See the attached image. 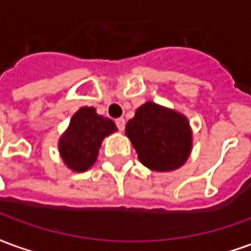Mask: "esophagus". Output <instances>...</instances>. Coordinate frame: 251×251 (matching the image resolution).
I'll use <instances>...</instances> for the list:
<instances>
[{
  "mask_svg": "<svg viewBox=\"0 0 251 251\" xmlns=\"http://www.w3.org/2000/svg\"><path fill=\"white\" fill-rule=\"evenodd\" d=\"M115 125L118 127V130L122 131L125 129V120L124 118H118V120H115Z\"/></svg>",
  "mask_w": 251,
  "mask_h": 251,
  "instance_id": "esophagus-1",
  "label": "esophagus"
}]
</instances>
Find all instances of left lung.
<instances>
[{
  "label": "left lung",
  "instance_id": "left-lung-1",
  "mask_svg": "<svg viewBox=\"0 0 251 251\" xmlns=\"http://www.w3.org/2000/svg\"><path fill=\"white\" fill-rule=\"evenodd\" d=\"M138 158L158 172L180 168L191 152L192 134L184 115L147 102L138 107L125 127Z\"/></svg>",
  "mask_w": 251,
  "mask_h": 251
}]
</instances>
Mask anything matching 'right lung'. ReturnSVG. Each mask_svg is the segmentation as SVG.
<instances>
[{"label":"right lung","mask_w":251,"mask_h":251,"mask_svg":"<svg viewBox=\"0 0 251 251\" xmlns=\"http://www.w3.org/2000/svg\"><path fill=\"white\" fill-rule=\"evenodd\" d=\"M115 130L114 122L97 114L94 107H82L59 142L63 161L72 171L84 172L95 163L102 140Z\"/></svg>","instance_id":"right-lung-1"}]
</instances>
